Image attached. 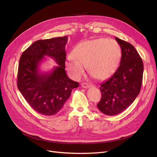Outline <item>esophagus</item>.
I'll return each instance as SVG.
<instances>
[{"label":"esophagus","mask_w":157,"mask_h":157,"mask_svg":"<svg viewBox=\"0 0 157 157\" xmlns=\"http://www.w3.org/2000/svg\"><path fill=\"white\" fill-rule=\"evenodd\" d=\"M81 86L82 88H89L90 86H92V85H90V84H89L88 83H82L81 84Z\"/></svg>","instance_id":"esophagus-1"}]
</instances>
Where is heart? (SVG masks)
I'll return each mask as SVG.
<instances>
[{"label":"heart","instance_id":"1","mask_svg":"<svg viewBox=\"0 0 157 157\" xmlns=\"http://www.w3.org/2000/svg\"><path fill=\"white\" fill-rule=\"evenodd\" d=\"M73 59L65 62L66 69L75 79H79L88 67L92 77L105 80L116 72L122 58V50L118 42L106 38L82 41L71 52Z\"/></svg>","mask_w":157,"mask_h":157}]
</instances>
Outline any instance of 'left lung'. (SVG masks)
<instances>
[{
  "instance_id": "8db88e82",
  "label": "left lung",
  "mask_w": 157,
  "mask_h": 157,
  "mask_svg": "<svg viewBox=\"0 0 157 157\" xmlns=\"http://www.w3.org/2000/svg\"><path fill=\"white\" fill-rule=\"evenodd\" d=\"M122 50V58L116 72L100 85L99 111L107 115H116L124 111L138 96L143 80V61L136 48L129 42L117 37Z\"/></svg>"
}]
</instances>
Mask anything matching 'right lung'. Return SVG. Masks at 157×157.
I'll return each mask as SVG.
<instances>
[{
  "label": "right lung",
  "mask_w": 157,
  "mask_h": 157,
  "mask_svg": "<svg viewBox=\"0 0 157 157\" xmlns=\"http://www.w3.org/2000/svg\"><path fill=\"white\" fill-rule=\"evenodd\" d=\"M67 36L36 40L20 59L17 88L35 111L46 116L54 115L63 107L78 82L66 74L65 45ZM45 56L53 58L59 65L49 73H40L39 65Z\"/></svg>",
  "instance_id": "add662e5"
}]
</instances>
